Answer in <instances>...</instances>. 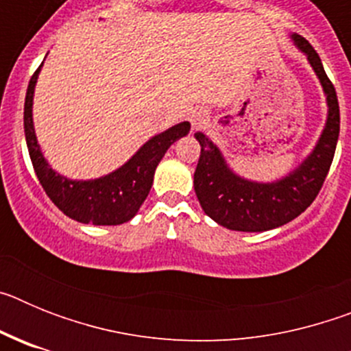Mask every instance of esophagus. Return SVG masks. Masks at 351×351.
<instances>
[{
    "mask_svg": "<svg viewBox=\"0 0 351 351\" xmlns=\"http://www.w3.org/2000/svg\"><path fill=\"white\" fill-rule=\"evenodd\" d=\"M207 121V116L204 110H197V112H193V116H191V125H193V128H202L204 125H206Z\"/></svg>",
    "mask_w": 351,
    "mask_h": 351,
    "instance_id": "obj_1",
    "label": "esophagus"
}]
</instances>
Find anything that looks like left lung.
Returning <instances> with one entry per match:
<instances>
[{
	"mask_svg": "<svg viewBox=\"0 0 351 351\" xmlns=\"http://www.w3.org/2000/svg\"><path fill=\"white\" fill-rule=\"evenodd\" d=\"M291 40L306 54L327 96V123L315 149L293 172L274 182L241 178L226 165L221 151L202 132L195 133L200 158L193 176L195 193L204 213L218 225L237 232H265L295 219L308 209L324 186L339 137V104L320 56L299 35Z\"/></svg>",
	"mask_w": 351,
	"mask_h": 351,
	"instance_id": "obj_1",
	"label": "left lung"
}]
</instances>
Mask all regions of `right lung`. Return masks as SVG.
Returning a JSON list of instances; mask_svg holds the SVG:
<instances>
[{
	"label": "right lung",
	"instance_id": "right-lung-1",
	"mask_svg": "<svg viewBox=\"0 0 351 351\" xmlns=\"http://www.w3.org/2000/svg\"><path fill=\"white\" fill-rule=\"evenodd\" d=\"M40 68L31 77L24 101L26 144L40 184L54 206L75 221L91 225H121L130 221L147 198L158 163L173 142L188 135L190 123L182 121L149 138L125 165L104 178L71 181L51 169L36 141L33 126V95Z\"/></svg>",
	"mask_w": 351,
	"mask_h": 351
}]
</instances>
